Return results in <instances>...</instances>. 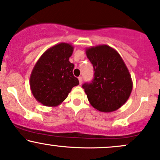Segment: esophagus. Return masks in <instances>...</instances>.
I'll use <instances>...</instances> for the list:
<instances>
[{"mask_svg": "<svg viewBox=\"0 0 160 160\" xmlns=\"http://www.w3.org/2000/svg\"><path fill=\"white\" fill-rule=\"evenodd\" d=\"M78 80H79V83H80V84H82V83H83V78H82V77H79Z\"/></svg>", "mask_w": 160, "mask_h": 160, "instance_id": "esophagus-1", "label": "esophagus"}]
</instances>
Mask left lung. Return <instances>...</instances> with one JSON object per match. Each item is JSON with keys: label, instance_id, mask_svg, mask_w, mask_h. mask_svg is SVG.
I'll return each instance as SVG.
<instances>
[{"label": "left lung", "instance_id": "obj_1", "mask_svg": "<svg viewBox=\"0 0 160 160\" xmlns=\"http://www.w3.org/2000/svg\"><path fill=\"white\" fill-rule=\"evenodd\" d=\"M94 69L91 83L82 87L91 106L103 112L118 109L128 99L133 87L128 69L117 51L106 45L87 48Z\"/></svg>", "mask_w": 160, "mask_h": 160}]
</instances>
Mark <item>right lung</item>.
Masks as SVG:
<instances>
[{"label": "right lung", "instance_id": "right-lung-1", "mask_svg": "<svg viewBox=\"0 0 160 160\" xmlns=\"http://www.w3.org/2000/svg\"><path fill=\"white\" fill-rule=\"evenodd\" d=\"M73 47L61 42L44 52L30 76V89L38 102L57 106L68 97L72 88L79 84L73 74L74 64L69 61Z\"/></svg>", "mask_w": 160, "mask_h": 160}]
</instances>
